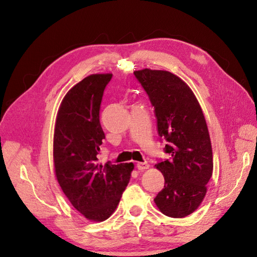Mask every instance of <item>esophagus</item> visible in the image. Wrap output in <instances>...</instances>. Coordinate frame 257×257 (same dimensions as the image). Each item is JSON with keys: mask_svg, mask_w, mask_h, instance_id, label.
I'll use <instances>...</instances> for the list:
<instances>
[{"mask_svg": "<svg viewBox=\"0 0 257 257\" xmlns=\"http://www.w3.org/2000/svg\"><path fill=\"white\" fill-rule=\"evenodd\" d=\"M136 167H137V169H138V170H145V169H148V168H149V164H148L147 162H144V163H142V162H138L137 164H136Z\"/></svg>", "mask_w": 257, "mask_h": 257, "instance_id": "1", "label": "esophagus"}]
</instances>
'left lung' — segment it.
<instances>
[{
  "label": "left lung",
  "mask_w": 257,
  "mask_h": 257,
  "mask_svg": "<svg viewBox=\"0 0 257 257\" xmlns=\"http://www.w3.org/2000/svg\"><path fill=\"white\" fill-rule=\"evenodd\" d=\"M149 96L158 134L167 142L169 159L155 164L164 176V189L155 204L170 217L193 213L203 201L212 176V148L205 116L194 93L182 79L166 71L134 72Z\"/></svg>",
  "instance_id": "obj_1"
}]
</instances>
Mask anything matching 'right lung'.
I'll return each instance as SVG.
<instances>
[{
  "mask_svg": "<svg viewBox=\"0 0 257 257\" xmlns=\"http://www.w3.org/2000/svg\"><path fill=\"white\" fill-rule=\"evenodd\" d=\"M112 74L85 77L67 92L53 137L57 180L74 208L88 220H107L118 206L134 168L132 163L98 161L105 133L99 122L104 90Z\"/></svg>",
  "mask_w": 257,
  "mask_h": 257,
  "instance_id": "add662e5",
  "label": "right lung"
}]
</instances>
